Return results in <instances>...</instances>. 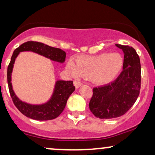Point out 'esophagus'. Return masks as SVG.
Listing matches in <instances>:
<instances>
[{"label": "esophagus", "mask_w": 155, "mask_h": 155, "mask_svg": "<svg viewBox=\"0 0 155 155\" xmlns=\"http://www.w3.org/2000/svg\"><path fill=\"white\" fill-rule=\"evenodd\" d=\"M74 86H75L76 88H78L79 87H81L83 85V83L81 82V81H74Z\"/></svg>", "instance_id": "obj_1"}]
</instances>
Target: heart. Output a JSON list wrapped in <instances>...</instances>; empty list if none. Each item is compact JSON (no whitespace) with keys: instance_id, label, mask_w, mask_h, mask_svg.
<instances>
[{"instance_id":"heart-1","label":"heart","mask_w":155,"mask_h":155,"mask_svg":"<svg viewBox=\"0 0 155 155\" xmlns=\"http://www.w3.org/2000/svg\"><path fill=\"white\" fill-rule=\"evenodd\" d=\"M123 66V58L119 53H102L88 58H80L76 64L70 61L67 69L74 77L88 78L97 83H105L114 79Z\"/></svg>"}]
</instances>
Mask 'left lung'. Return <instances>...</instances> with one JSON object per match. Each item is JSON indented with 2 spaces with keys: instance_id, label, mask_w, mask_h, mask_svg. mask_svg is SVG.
Here are the masks:
<instances>
[{
  "instance_id": "left-lung-1",
  "label": "left lung",
  "mask_w": 155,
  "mask_h": 155,
  "mask_svg": "<svg viewBox=\"0 0 155 155\" xmlns=\"http://www.w3.org/2000/svg\"><path fill=\"white\" fill-rule=\"evenodd\" d=\"M124 52L123 70L114 81L93 88L89 109L97 118L114 119L126 114L140 94L141 69L135 50L128 45H116Z\"/></svg>"
}]
</instances>
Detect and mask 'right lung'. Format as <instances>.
<instances>
[{
  "instance_id": "obj_1",
  "label": "right lung",
  "mask_w": 155,
  "mask_h": 155,
  "mask_svg": "<svg viewBox=\"0 0 155 155\" xmlns=\"http://www.w3.org/2000/svg\"><path fill=\"white\" fill-rule=\"evenodd\" d=\"M32 51L38 54L44 55L53 61L63 63L65 61L66 53L60 48H55L53 47L38 42V41H26L15 49L12 54L11 61L8 66L7 69V81L8 90L10 95L13 101V103L16 106L23 115L32 119L39 121H47L55 119L63 112L67 100L75 89L72 81H58L55 84L53 94L50 101L47 103L39 105H29L25 102H22L17 98L15 94L11 83V74L13 69L15 58L18 55L20 52Z\"/></svg>"
}]
</instances>
